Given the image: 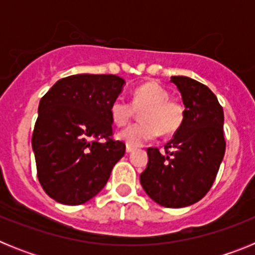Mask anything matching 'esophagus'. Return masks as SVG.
Wrapping results in <instances>:
<instances>
[{"instance_id": "34e87169", "label": "esophagus", "mask_w": 255, "mask_h": 255, "mask_svg": "<svg viewBox=\"0 0 255 255\" xmlns=\"http://www.w3.org/2000/svg\"><path fill=\"white\" fill-rule=\"evenodd\" d=\"M134 150H135L134 147H131V145H126V152L128 153H131L134 152Z\"/></svg>"}]
</instances>
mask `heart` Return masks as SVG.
Listing matches in <instances>:
<instances>
[{"instance_id": "obj_1", "label": "heart", "mask_w": 255, "mask_h": 255, "mask_svg": "<svg viewBox=\"0 0 255 255\" xmlns=\"http://www.w3.org/2000/svg\"><path fill=\"white\" fill-rule=\"evenodd\" d=\"M140 112L143 121L126 128L117 134V138L128 145L138 147L144 141L152 140L161 132L171 135L176 132L185 120V106L171 100L170 93L157 83H145L132 92L131 103L114 101L110 108L111 119L116 125L125 126L131 121L135 111Z\"/></svg>"}]
</instances>
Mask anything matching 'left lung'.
Masks as SVG:
<instances>
[{"instance_id": "1", "label": "left lung", "mask_w": 255, "mask_h": 255, "mask_svg": "<svg viewBox=\"0 0 255 255\" xmlns=\"http://www.w3.org/2000/svg\"><path fill=\"white\" fill-rule=\"evenodd\" d=\"M185 105V120L164 145L148 148L147 168L140 173L144 191L159 206L182 208L199 202L212 188L224 159V110L207 85L172 76Z\"/></svg>"}]
</instances>
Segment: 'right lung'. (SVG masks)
Masks as SVG:
<instances>
[{
  "mask_svg": "<svg viewBox=\"0 0 255 255\" xmlns=\"http://www.w3.org/2000/svg\"><path fill=\"white\" fill-rule=\"evenodd\" d=\"M124 83L111 74H79L60 79L42 97L31 147L40 185L58 203L92 199L125 154L110 114Z\"/></svg>",
  "mask_w": 255,
  "mask_h": 255,
  "instance_id": "add662e5",
  "label": "right lung"
}]
</instances>
